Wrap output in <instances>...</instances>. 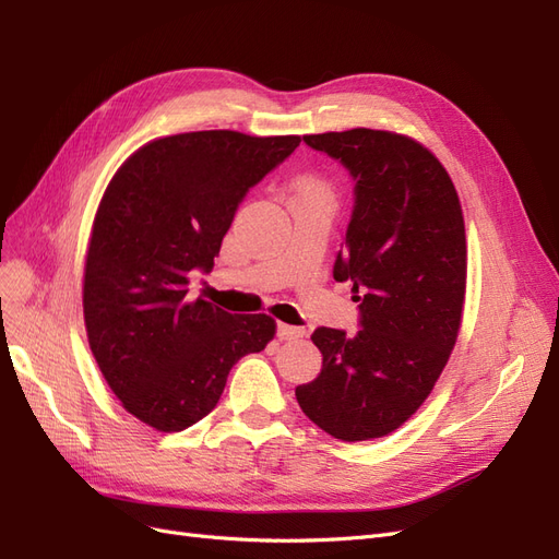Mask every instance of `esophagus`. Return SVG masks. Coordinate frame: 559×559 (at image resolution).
I'll return each instance as SVG.
<instances>
[{
	"label": "esophagus",
	"instance_id": "1",
	"mask_svg": "<svg viewBox=\"0 0 559 559\" xmlns=\"http://www.w3.org/2000/svg\"><path fill=\"white\" fill-rule=\"evenodd\" d=\"M277 337L280 341H298V337H302V329L289 326V324H277Z\"/></svg>",
	"mask_w": 559,
	"mask_h": 559
}]
</instances>
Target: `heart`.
Here are the masks:
<instances>
[{
    "instance_id": "1",
    "label": "heart",
    "mask_w": 559,
    "mask_h": 559,
    "mask_svg": "<svg viewBox=\"0 0 559 559\" xmlns=\"http://www.w3.org/2000/svg\"><path fill=\"white\" fill-rule=\"evenodd\" d=\"M308 189H314V186H308Z\"/></svg>"
}]
</instances>
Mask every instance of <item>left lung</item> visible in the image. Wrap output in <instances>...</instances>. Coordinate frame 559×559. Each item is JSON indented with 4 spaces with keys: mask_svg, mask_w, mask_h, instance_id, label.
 I'll return each mask as SVG.
<instances>
[{
    "mask_svg": "<svg viewBox=\"0 0 559 559\" xmlns=\"http://www.w3.org/2000/svg\"><path fill=\"white\" fill-rule=\"evenodd\" d=\"M302 142L354 181L333 277L361 296L357 333H312L321 373L298 384L296 399L333 438L368 441L425 403L456 343L466 289L462 205L445 167L403 134L354 128Z\"/></svg>",
    "mask_w": 559,
    "mask_h": 559,
    "instance_id": "left-lung-1",
    "label": "left lung"
}]
</instances>
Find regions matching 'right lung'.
<instances>
[{
    "instance_id": "1",
    "label": "right lung",
    "mask_w": 559,
    "mask_h": 559,
    "mask_svg": "<svg viewBox=\"0 0 559 559\" xmlns=\"http://www.w3.org/2000/svg\"><path fill=\"white\" fill-rule=\"evenodd\" d=\"M300 138L200 130L144 144L99 202L83 277L88 343L123 408L158 431L210 415L230 368L275 335L267 314L189 298L240 202Z\"/></svg>"
}]
</instances>
